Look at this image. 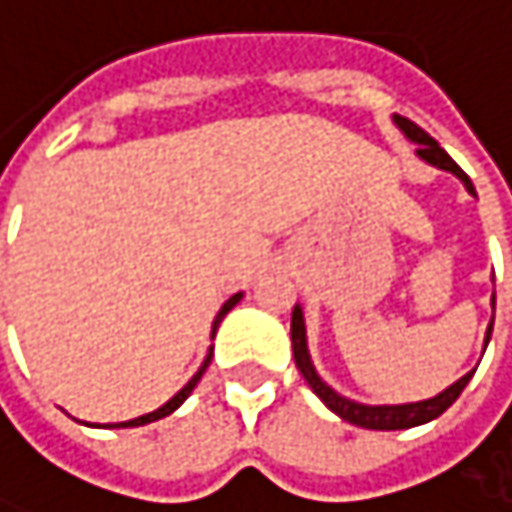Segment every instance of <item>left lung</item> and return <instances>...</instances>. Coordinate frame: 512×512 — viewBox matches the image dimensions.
<instances>
[{
    "label": "left lung",
    "mask_w": 512,
    "mask_h": 512,
    "mask_svg": "<svg viewBox=\"0 0 512 512\" xmlns=\"http://www.w3.org/2000/svg\"><path fill=\"white\" fill-rule=\"evenodd\" d=\"M393 122L405 131V137L408 140H414L417 143V155L423 158V161H429V164H435V167H441V170H450L453 176H459L462 182H465V188L474 194V185H471V179H468V173L417 125V122H411V119H405V116H393ZM492 306H495V297H492ZM489 336H492V324H489V333H486V345H489ZM291 345H294V360H297V369H300V375L306 378V384L315 390V396L333 411V414H339L342 420H348V423H354V426H360V429H378V432H393V429H411V426H423V423H429V420H435V417H441L456 399H459V393L465 390V384L471 381V375L474 372H468V375H462L456 384H450L444 393H438L435 399H423V402H411V405H360V402H351V399H345V396H339L333 387H327L324 381H321V375L315 372V366H312V357H309V345H306V321H303V309L300 306H294V315H291Z\"/></svg>",
    "instance_id": "1"
}]
</instances>
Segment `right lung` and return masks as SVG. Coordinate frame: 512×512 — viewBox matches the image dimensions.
Wrapping results in <instances>:
<instances>
[{"label": "right lung", "mask_w": 512, "mask_h": 512, "mask_svg": "<svg viewBox=\"0 0 512 512\" xmlns=\"http://www.w3.org/2000/svg\"><path fill=\"white\" fill-rule=\"evenodd\" d=\"M239 300H242V294H233V297H230V300H227V303L221 306V312H218V315H215V321H212V333L218 330V324H221V318H224V315H227V312H230V309H233V306H236ZM209 360H212V351L206 354V360H203V366L197 369V375H194V378H191V381H188V384H185V387H182V390H179V393H176L173 399H170V402H164V405H161L158 411H152V414H143V417H134V420H128V423H110V429H128V426H146V423H155V420H161V417H167V414H173V411H176V408H179V405H182V402H185L188 396H191V390L197 387V381H200V375L206 372V366H209Z\"/></svg>", "instance_id": "add662e5"}]
</instances>
